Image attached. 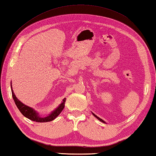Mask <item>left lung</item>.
<instances>
[{"instance_id": "left-lung-1", "label": "left lung", "mask_w": 156, "mask_h": 156, "mask_svg": "<svg viewBox=\"0 0 156 156\" xmlns=\"http://www.w3.org/2000/svg\"><path fill=\"white\" fill-rule=\"evenodd\" d=\"M93 115H94L95 116V117H96V118H97V119H98V120H99L100 121H101V122H104V123H105V121H104V120H102L101 119V118H100L99 117H98V116H97L96 115H95V114H94V113H93Z\"/></svg>"}]
</instances>
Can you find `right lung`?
Returning <instances> with one entry per match:
<instances>
[{
    "mask_svg": "<svg viewBox=\"0 0 156 156\" xmlns=\"http://www.w3.org/2000/svg\"><path fill=\"white\" fill-rule=\"evenodd\" d=\"M11 89H12V97L13 99H14L15 104L16 105L18 109H19L20 113L25 116V117L27 118L28 119H30L32 121H36L37 122H50V121H52L54 120L58 115L60 113H61L62 111L63 110L65 107V100L66 98H64L62 100V103L60 104L58 107L56 109H55L54 112L51 113V114L47 115V117H41L40 115H38V113H37L35 110L32 108L27 106V105H24L19 100H18L16 96H15L14 94V91H13L12 87V83H11Z\"/></svg>",
    "mask_w": 156,
    "mask_h": 156,
    "instance_id": "1",
    "label": "right lung"
}]
</instances>
